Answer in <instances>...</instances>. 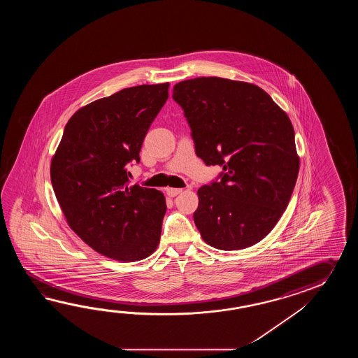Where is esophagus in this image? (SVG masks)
Returning <instances> with one entry per match:
<instances>
[{"label":"esophagus","instance_id":"34e87169","mask_svg":"<svg viewBox=\"0 0 358 358\" xmlns=\"http://www.w3.org/2000/svg\"><path fill=\"white\" fill-rule=\"evenodd\" d=\"M182 192V189H180V188H166V194L169 197H176L178 194H180Z\"/></svg>","mask_w":358,"mask_h":358}]
</instances>
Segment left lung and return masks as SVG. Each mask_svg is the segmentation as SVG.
I'll return each mask as SVG.
<instances>
[{"instance_id":"1","label":"left lung","mask_w":358,"mask_h":358,"mask_svg":"<svg viewBox=\"0 0 358 358\" xmlns=\"http://www.w3.org/2000/svg\"><path fill=\"white\" fill-rule=\"evenodd\" d=\"M198 157L222 168L198 189L193 219L222 251L259 243L289 203L299 159L288 115L255 84L202 76L174 85Z\"/></svg>"}]
</instances>
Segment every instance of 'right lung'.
<instances>
[{
    "label": "right lung",
    "instance_id": "add662e5",
    "mask_svg": "<svg viewBox=\"0 0 358 358\" xmlns=\"http://www.w3.org/2000/svg\"><path fill=\"white\" fill-rule=\"evenodd\" d=\"M169 83L116 92L70 117L51 162L55 194L70 228L110 259H145L160 242L166 202L160 190L129 185Z\"/></svg>",
    "mask_w": 358,
    "mask_h": 358
}]
</instances>
